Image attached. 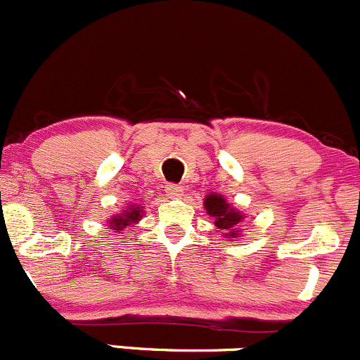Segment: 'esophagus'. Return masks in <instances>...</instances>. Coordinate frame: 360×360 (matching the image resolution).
<instances>
[{
  "label": "esophagus",
  "mask_w": 360,
  "mask_h": 360,
  "mask_svg": "<svg viewBox=\"0 0 360 360\" xmlns=\"http://www.w3.org/2000/svg\"><path fill=\"white\" fill-rule=\"evenodd\" d=\"M165 193L170 198H179L183 197V186H179V184H167Z\"/></svg>",
  "instance_id": "esophagus-1"
}]
</instances>
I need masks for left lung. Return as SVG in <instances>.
<instances>
[{"instance_id":"1","label":"left lung","mask_w":360,"mask_h":360,"mask_svg":"<svg viewBox=\"0 0 360 360\" xmlns=\"http://www.w3.org/2000/svg\"><path fill=\"white\" fill-rule=\"evenodd\" d=\"M205 209L210 216L216 217L217 228H223V230L230 231V238L237 237V233H235V228H237L238 223L244 219L240 212H237L235 209H231L223 197H219V195H214V193L209 195V197L205 198Z\"/></svg>"}]
</instances>
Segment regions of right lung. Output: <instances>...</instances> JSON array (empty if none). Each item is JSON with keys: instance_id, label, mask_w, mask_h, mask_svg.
I'll list each match as a JSON object with an SVG mask.
<instances>
[{"instance_id": "right-lung-1", "label": "right lung", "mask_w": 360, "mask_h": 360, "mask_svg": "<svg viewBox=\"0 0 360 360\" xmlns=\"http://www.w3.org/2000/svg\"><path fill=\"white\" fill-rule=\"evenodd\" d=\"M139 217H143V212H141L139 207H129V210H125V212H122L120 216H115L111 219L110 223V228L111 230H123V228L129 226L130 223H137L139 221Z\"/></svg>"}]
</instances>
